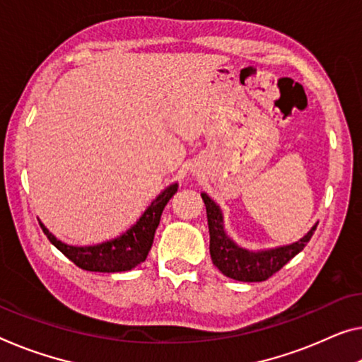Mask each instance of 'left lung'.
Returning a JSON list of instances; mask_svg holds the SVG:
<instances>
[{
    "label": "left lung",
    "mask_w": 362,
    "mask_h": 362,
    "mask_svg": "<svg viewBox=\"0 0 362 362\" xmlns=\"http://www.w3.org/2000/svg\"><path fill=\"white\" fill-rule=\"evenodd\" d=\"M207 209L209 233H210V255L212 262L221 274L236 281H265L278 270L283 269L294 255L299 254L310 241L317 225L308 235L290 246L265 249V251H247L236 246L223 231V216L207 194H200Z\"/></svg>",
    "instance_id": "1"
}]
</instances>
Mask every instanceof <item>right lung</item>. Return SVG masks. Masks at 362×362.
Returning <instances> with one entry per match:
<instances>
[{
	"mask_svg": "<svg viewBox=\"0 0 362 362\" xmlns=\"http://www.w3.org/2000/svg\"><path fill=\"white\" fill-rule=\"evenodd\" d=\"M177 185L166 187L160 196L148 205V209L139 218L134 226L123 235L110 239V241L95 244V246H68L58 241L45 226H42L49 243L59 249L71 262H74L79 269L88 272H102V274H113V272H126L134 269L147 259L150 247L153 244L155 230L160 225V216L168 204V200L175 196Z\"/></svg>",
	"mask_w": 362,
	"mask_h": 362,
	"instance_id": "1",
	"label": "right lung"
}]
</instances>
